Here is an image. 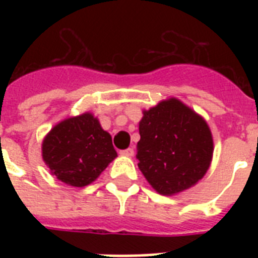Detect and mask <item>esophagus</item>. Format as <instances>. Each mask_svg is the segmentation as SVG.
I'll list each match as a JSON object with an SVG mask.
<instances>
[{"instance_id":"1","label":"esophagus","mask_w":258,"mask_h":258,"mask_svg":"<svg viewBox=\"0 0 258 258\" xmlns=\"http://www.w3.org/2000/svg\"><path fill=\"white\" fill-rule=\"evenodd\" d=\"M120 154L123 157H134V150L133 149H125L121 150Z\"/></svg>"}]
</instances>
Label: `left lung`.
<instances>
[{"instance_id":"1","label":"left lung","mask_w":258,"mask_h":258,"mask_svg":"<svg viewBox=\"0 0 258 258\" xmlns=\"http://www.w3.org/2000/svg\"><path fill=\"white\" fill-rule=\"evenodd\" d=\"M139 135L138 166L159 194L183 191L208 171L213 155L210 128L178 99L161 101L145 111Z\"/></svg>"}]
</instances>
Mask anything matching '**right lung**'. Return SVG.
<instances>
[{
  "instance_id": "1",
  "label": "right lung",
  "mask_w": 258,
  "mask_h": 258,
  "mask_svg": "<svg viewBox=\"0 0 258 258\" xmlns=\"http://www.w3.org/2000/svg\"><path fill=\"white\" fill-rule=\"evenodd\" d=\"M112 139L91 113L54 125L42 142V158L57 179L83 187L116 158Z\"/></svg>"
}]
</instances>
